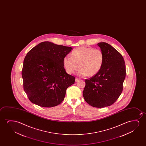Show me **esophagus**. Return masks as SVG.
Segmentation results:
<instances>
[{"instance_id": "34e87169", "label": "esophagus", "mask_w": 146, "mask_h": 146, "mask_svg": "<svg viewBox=\"0 0 146 146\" xmlns=\"http://www.w3.org/2000/svg\"><path fill=\"white\" fill-rule=\"evenodd\" d=\"M78 80H79V79L78 78H75V82H77Z\"/></svg>"}]
</instances>
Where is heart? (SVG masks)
<instances>
[{
  "label": "heart",
  "instance_id": "1",
  "mask_svg": "<svg viewBox=\"0 0 146 146\" xmlns=\"http://www.w3.org/2000/svg\"><path fill=\"white\" fill-rule=\"evenodd\" d=\"M104 62V54L100 49L80 47L72 51L71 57L63 58V65L68 74H72L78 69L81 76L95 75L101 69Z\"/></svg>",
  "mask_w": 146,
  "mask_h": 146
}]
</instances>
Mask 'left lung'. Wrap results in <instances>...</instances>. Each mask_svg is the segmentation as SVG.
<instances>
[{"label": "left lung", "mask_w": 146, "mask_h": 146, "mask_svg": "<svg viewBox=\"0 0 146 146\" xmlns=\"http://www.w3.org/2000/svg\"><path fill=\"white\" fill-rule=\"evenodd\" d=\"M97 45L104 53V63L97 74L85 80L83 95L91 106L103 108L114 104L122 93L126 66L122 55L110 44Z\"/></svg>", "instance_id": "left-lung-1"}]
</instances>
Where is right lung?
Masks as SVG:
<instances>
[{
    "label": "right lung",
    "instance_id": "1",
    "mask_svg": "<svg viewBox=\"0 0 146 146\" xmlns=\"http://www.w3.org/2000/svg\"><path fill=\"white\" fill-rule=\"evenodd\" d=\"M72 49L45 41L27 53L21 74L24 91L32 103L52 107L63 101L66 89L75 81V77L66 73L63 62Z\"/></svg>",
    "mask_w": 146,
    "mask_h": 146
}]
</instances>
